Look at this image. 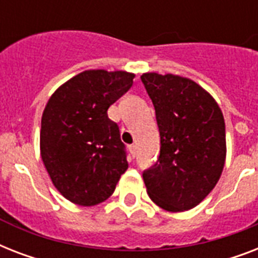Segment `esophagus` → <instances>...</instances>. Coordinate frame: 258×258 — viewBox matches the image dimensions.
Listing matches in <instances>:
<instances>
[{
  "instance_id": "esophagus-1",
  "label": "esophagus",
  "mask_w": 258,
  "mask_h": 258,
  "mask_svg": "<svg viewBox=\"0 0 258 258\" xmlns=\"http://www.w3.org/2000/svg\"><path fill=\"white\" fill-rule=\"evenodd\" d=\"M130 153H131V155H133V157H135V155H137V146L135 145L130 146Z\"/></svg>"
}]
</instances>
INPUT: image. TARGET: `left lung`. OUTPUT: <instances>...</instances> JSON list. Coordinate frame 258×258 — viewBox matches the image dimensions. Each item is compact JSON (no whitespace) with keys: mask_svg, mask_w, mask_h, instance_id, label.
Wrapping results in <instances>:
<instances>
[{"mask_svg":"<svg viewBox=\"0 0 258 258\" xmlns=\"http://www.w3.org/2000/svg\"><path fill=\"white\" fill-rule=\"evenodd\" d=\"M161 135V154L143 171L150 198L167 212L200 204L220 179L226 157L225 120L216 100L190 79L143 74Z\"/></svg>","mask_w":258,"mask_h":258,"instance_id":"8db88e82","label":"left lung"}]
</instances>
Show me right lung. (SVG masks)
<instances>
[{
	"instance_id": "right-lung-1",
	"label": "right lung",
	"mask_w": 258,
	"mask_h": 258,
	"mask_svg": "<svg viewBox=\"0 0 258 258\" xmlns=\"http://www.w3.org/2000/svg\"><path fill=\"white\" fill-rule=\"evenodd\" d=\"M134 74L84 71L54 91L41 117L40 150L54 187L68 201L93 206L113 192L128 169L109 105L124 95Z\"/></svg>"
}]
</instances>
